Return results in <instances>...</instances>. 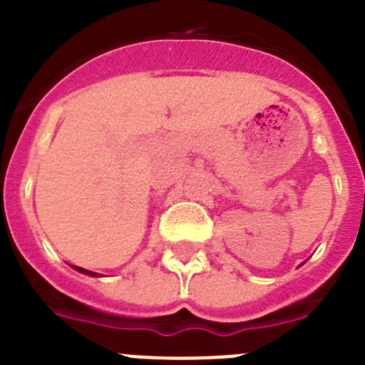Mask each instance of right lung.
Listing matches in <instances>:
<instances>
[{"label":"right lung","mask_w":365,"mask_h":365,"mask_svg":"<svg viewBox=\"0 0 365 365\" xmlns=\"http://www.w3.org/2000/svg\"><path fill=\"white\" fill-rule=\"evenodd\" d=\"M74 269L78 270V272H82V274H87V276H98V274H96V272H91V270H86V269H82V267H74Z\"/></svg>","instance_id":"obj_1"}]
</instances>
